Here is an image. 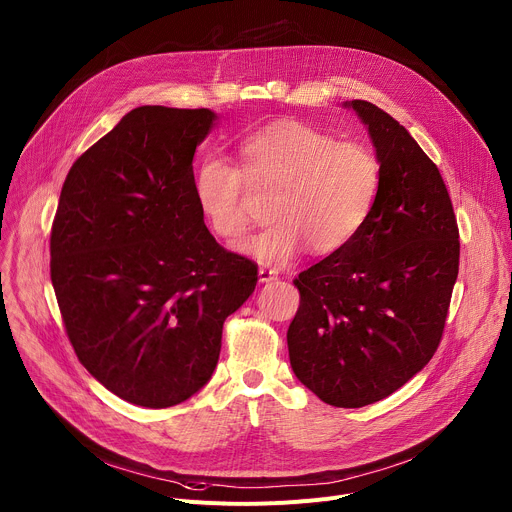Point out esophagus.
<instances>
[{
    "label": "esophagus",
    "instance_id": "1",
    "mask_svg": "<svg viewBox=\"0 0 512 512\" xmlns=\"http://www.w3.org/2000/svg\"><path fill=\"white\" fill-rule=\"evenodd\" d=\"M277 277V271L275 269H271V267H261L259 269V281L261 283H267V281H271V279H275Z\"/></svg>",
    "mask_w": 512,
    "mask_h": 512
}]
</instances>
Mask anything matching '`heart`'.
Instances as JSON below:
<instances>
[{
    "instance_id": "heart-1",
    "label": "heart",
    "mask_w": 512,
    "mask_h": 512,
    "mask_svg": "<svg viewBox=\"0 0 512 512\" xmlns=\"http://www.w3.org/2000/svg\"><path fill=\"white\" fill-rule=\"evenodd\" d=\"M249 186L273 190L271 225L243 251L265 265H285L306 247L328 255L358 235L379 194L381 164L362 143L336 141L296 119L273 121L241 139L239 166L206 156L194 170V200L218 239L245 235Z\"/></svg>"
}]
</instances>
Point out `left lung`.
<instances>
[{
  "instance_id": "left-lung-1",
  "label": "left lung",
  "mask_w": 512,
  "mask_h": 512,
  "mask_svg": "<svg viewBox=\"0 0 512 512\" xmlns=\"http://www.w3.org/2000/svg\"><path fill=\"white\" fill-rule=\"evenodd\" d=\"M381 164L375 206L358 235L302 271L287 330L296 377L334 407L377 403L419 373L442 342L460 265V231L437 166L409 131L369 101Z\"/></svg>"
}]
</instances>
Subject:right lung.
<instances>
[{
	"instance_id": "obj_1",
	"label": "right lung",
	"mask_w": 512,
	"mask_h": 512,
	"mask_svg": "<svg viewBox=\"0 0 512 512\" xmlns=\"http://www.w3.org/2000/svg\"><path fill=\"white\" fill-rule=\"evenodd\" d=\"M208 109L143 105L72 164L50 231V279L83 367L150 409L200 391L257 265L216 243L192 192Z\"/></svg>"
}]
</instances>
